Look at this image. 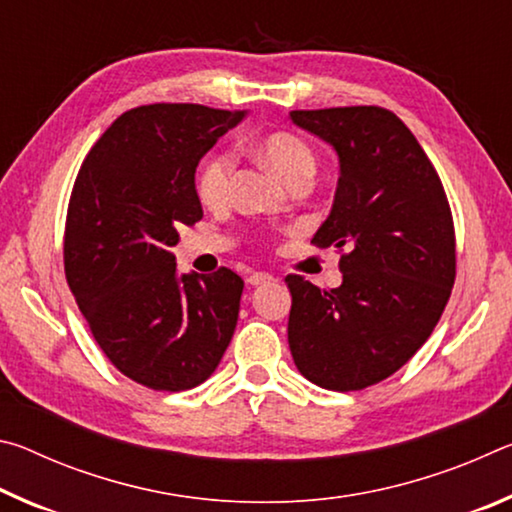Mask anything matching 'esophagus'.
Instances as JSON below:
<instances>
[{
    "label": "esophagus",
    "instance_id": "34e87169",
    "mask_svg": "<svg viewBox=\"0 0 512 512\" xmlns=\"http://www.w3.org/2000/svg\"><path fill=\"white\" fill-rule=\"evenodd\" d=\"M275 277L271 273H264V271H253L248 275V284H253V287H257V284H266V282H273Z\"/></svg>",
    "mask_w": 512,
    "mask_h": 512
}]
</instances>
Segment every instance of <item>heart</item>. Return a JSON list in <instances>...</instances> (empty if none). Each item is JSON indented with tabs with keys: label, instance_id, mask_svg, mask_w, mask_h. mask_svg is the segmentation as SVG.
Masks as SVG:
<instances>
[{
	"label": "heart",
	"instance_id": "obj_1",
	"mask_svg": "<svg viewBox=\"0 0 512 512\" xmlns=\"http://www.w3.org/2000/svg\"><path fill=\"white\" fill-rule=\"evenodd\" d=\"M257 153L268 167L280 173L287 183H296L302 178H311L316 169V158L311 146L302 137L277 131L268 133L257 142ZM235 160L228 151H219L207 155L201 167L196 171V196L205 207L219 210L230 198V178Z\"/></svg>",
	"mask_w": 512,
	"mask_h": 512
}]
</instances>
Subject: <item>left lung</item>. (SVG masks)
I'll return each mask as SVG.
<instances>
[{"mask_svg":"<svg viewBox=\"0 0 512 512\" xmlns=\"http://www.w3.org/2000/svg\"><path fill=\"white\" fill-rule=\"evenodd\" d=\"M293 124L339 153L334 207L311 244L341 253L339 289L287 275L289 348L327 391H361L400 370L452 296L456 235L445 187L395 112L379 106L293 110Z\"/></svg>","mask_w":512,"mask_h":512,"instance_id":"left-lung-1","label":"left lung"}]
</instances>
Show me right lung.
<instances>
[{
	"label": "right lung",
	"instance_id": "1",
	"mask_svg": "<svg viewBox=\"0 0 512 512\" xmlns=\"http://www.w3.org/2000/svg\"><path fill=\"white\" fill-rule=\"evenodd\" d=\"M246 112L151 103L112 121L79 169L63 262L94 341L121 375L187 391L212 375L237 327L244 280L221 266L178 275V225L203 219L194 173Z\"/></svg>",
	"mask_w": 512,
	"mask_h": 512
}]
</instances>
